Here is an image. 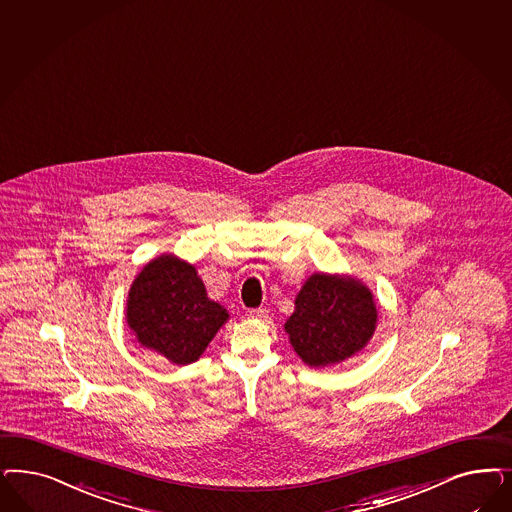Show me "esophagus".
I'll use <instances>...</instances> for the list:
<instances>
[{
  "label": "esophagus",
  "instance_id": "obj_1",
  "mask_svg": "<svg viewBox=\"0 0 512 512\" xmlns=\"http://www.w3.org/2000/svg\"><path fill=\"white\" fill-rule=\"evenodd\" d=\"M247 316L252 318V320H262V318L267 316V311L265 309H248Z\"/></svg>",
  "mask_w": 512,
  "mask_h": 512
}]
</instances>
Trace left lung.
<instances>
[{"label": "left lung", "instance_id": "left-lung-1", "mask_svg": "<svg viewBox=\"0 0 512 512\" xmlns=\"http://www.w3.org/2000/svg\"><path fill=\"white\" fill-rule=\"evenodd\" d=\"M377 328L371 290L352 277L314 273L296 297L284 330L311 367L343 362L360 352Z\"/></svg>", "mask_w": 512, "mask_h": 512}]
</instances>
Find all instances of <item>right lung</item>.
Listing matches in <instances>:
<instances>
[{"label": "right lung", "instance_id": "obj_1", "mask_svg": "<svg viewBox=\"0 0 512 512\" xmlns=\"http://www.w3.org/2000/svg\"><path fill=\"white\" fill-rule=\"evenodd\" d=\"M228 316L207 297L196 267L173 254L141 269L126 307L137 341L177 365L196 362Z\"/></svg>", "mask_w": 512, "mask_h": 512}]
</instances>
